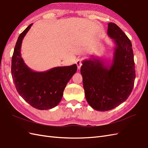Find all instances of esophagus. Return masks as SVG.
I'll list each match as a JSON object with an SVG mask.
<instances>
[{
    "mask_svg": "<svg viewBox=\"0 0 148 148\" xmlns=\"http://www.w3.org/2000/svg\"><path fill=\"white\" fill-rule=\"evenodd\" d=\"M76 64L77 66L78 69H81V66L82 65V60H81V59H78V60L76 61Z\"/></svg>",
    "mask_w": 148,
    "mask_h": 148,
    "instance_id": "1",
    "label": "esophagus"
}]
</instances>
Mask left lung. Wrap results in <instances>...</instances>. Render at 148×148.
<instances>
[{
	"label": "left lung",
	"mask_w": 148,
	"mask_h": 148,
	"mask_svg": "<svg viewBox=\"0 0 148 148\" xmlns=\"http://www.w3.org/2000/svg\"><path fill=\"white\" fill-rule=\"evenodd\" d=\"M107 34L115 44L112 63L92 57L82 61L81 68L88 103L92 108L103 112L116 107L128 98L135 79L130 40L113 23L108 24Z\"/></svg>",
	"instance_id": "obj_1"
}]
</instances>
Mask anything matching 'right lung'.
I'll return each mask as SVG.
<instances>
[{"instance_id":"1","label":"right lung","mask_w":148,"mask_h":148,"mask_svg":"<svg viewBox=\"0 0 148 148\" xmlns=\"http://www.w3.org/2000/svg\"><path fill=\"white\" fill-rule=\"evenodd\" d=\"M30 24L19 35L12 58L11 72L16 91L27 103L36 109L49 110L60 102L63 92L77 65L56 67L44 72H35L26 65L21 56L22 40Z\"/></svg>"}]
</instances>
